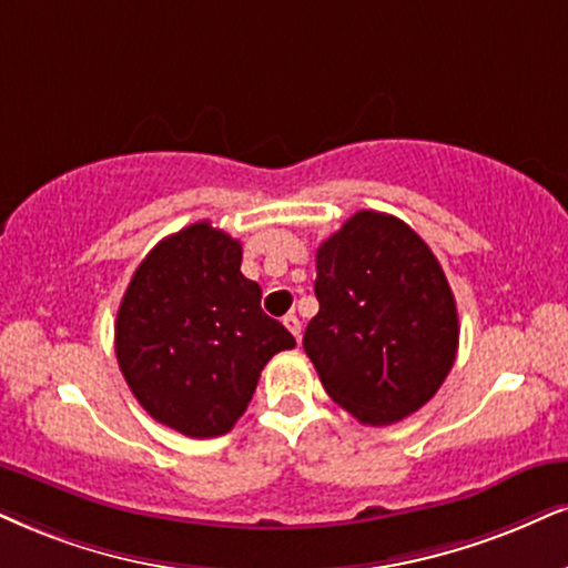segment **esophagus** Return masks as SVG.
I'll return each instance as SVG.
<instances>
[{
  "mask_svg": "<svg viewBox=\"0 0 568 568\" xmlns=\"http://www.w3.org/2000/svg\"><path fill=\"white\" fill-rule=\"evenodd\" d=\"M284 326L290 328L292 337L300 339V328H303V324H300V318L295 316V313H290V316H284Z\"/></svg>",
  "mask_w": 568,
  "mask_h": 568,
  "instance_id": "34e87169",
  "label": "esophagus"
}]
</instances>
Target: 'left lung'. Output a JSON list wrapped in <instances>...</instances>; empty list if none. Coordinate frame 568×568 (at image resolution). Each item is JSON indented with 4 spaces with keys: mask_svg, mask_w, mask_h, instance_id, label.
<instances>
[{
    "mask_svg": "<svg viewBox=\"0 0 568 568\" xmlns=\"http://www.w3.org/2000/svg\"><path fill=\"white\" fill-rule=\"evenodd\" d=\"M318 313L303 347L334 403L387 426L443 387L458 311L443 265L408 223L361 210L316 252Z\"/></svg>",
    "mask_w": 568,
    "mask_h": 568,
    "instance_id": "8db88e82",
    "label": "left lung"
}]
</instances>
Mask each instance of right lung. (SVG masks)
I'll use <instances>...</instances> for the list:
<instances>
[{
    "instance_id": "obj_1",
    "label": "right lung",
    "mask_w": 568,
    "mask_h": 568,
    "mask_svg": "<svg viewBox=\"0 0 568 568\" xmlns=\"http://www.w3.org/2000/svg\"><path fill=\"white\" fill-rule=\"evenodd\" d=\"M240 265V242L210 221L192 223L150 250L118 307L125 384L155 422L186 437L226 434L265 363L295 347Z\"/></svg>"
}]
</instances>
